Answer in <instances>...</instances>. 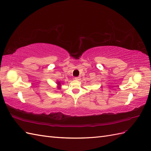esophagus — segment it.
Instances as JSON below:
<instances>
[{
	"label": "esophagus",
	"instance_id": "obj_1",
	"mask_svg": "<svg viewBox=\"0 0 151 151\" xmlns=\"http://www.w3.org/2000/svg\"><path fill=\"white\" fill-rule=\"evenodd\" d=\"M74 79L77 81H79L81 80V77H76V78H74Z\"/></svg>",
	"mask_w": 151,
	"mask_h": 151
}]
</instances>
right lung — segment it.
<instances>
[{
    "instance_id": "1",
    "label": "right lung",
    "mask_w": 151,
    "mask_h": 151,
    "mask_svg": "<svg viewBox=\"0 0 151 151\" xmlns=\"http://www.w3.org/2000/svg\"><path fill=\"white\" fill-rule=\"evenodd\" d=\"M56 84H57V85H58V86H57L58 89L60 90L61 89V82L60 81H58L56 82Z\"/></svg>"
}]
</instances>
